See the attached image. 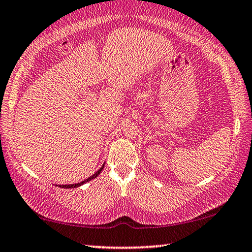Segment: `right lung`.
Masks as SVG:
<instances>
[{"instance_id":"add662e5","label":"right lung","mask_w":252,"mask_h":252,"mask_svg":"<svg viewBox=\"0 0 252 252\" xmlns=\"http://www.w3.org/2000/svg\"><path fill=\"white\" fill-rule=\"evenodd\" d=\"M103 167H104V165H103V166H102V167H100V168H99V170H98V171H97V172H96V173H95V174H93L92 176H89V178H88V179H86V180H85V181H82V182H79V183H74V185H65V186H60V187H61V188H65V189H67V188H77V187H79V186L84 185V183H85V182H88V181H90V180L95 179V178H96V176H97V175H98V174L100 173V172H102V170H103Z\"/></svg>"}]
</instances>
